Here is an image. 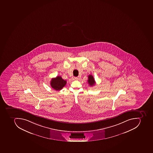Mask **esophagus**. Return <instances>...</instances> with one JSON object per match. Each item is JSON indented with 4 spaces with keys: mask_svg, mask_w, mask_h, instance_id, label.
Listing matches in <instances>:
<instances>
[{
    "mask_svg": "<svg viewBox=\"0 0 153 153\" xmlns=\"http://www.w3.org/2000/svg\"><path fill=\"white\" fill-rule=\"evenodd\" d=\"M73 79H74V80H75V79H78V77H73Z\"/></svg>",
    "mask_w": 153,
    "mask_h": 153,
    "instance_id": "34e87169",
    "label": "esophagus"
}]
</instances>
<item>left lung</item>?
Masks as SVG:
<instances>
[{"label": "left lung", "mask_w": 153, "mask_h": 153, "mask_svg": "<svg viewBox=\"0 0 153 153\" xmlns=\"http://www.w3.org/2000/svg\"><path fill=\"white\" fill-rule=\"evenodd\" d=\"M88 82L89 85L91 86H93L95 84V81L94 79V77L92 75H89L88 76Z\"/></svg>", "instance_id": "obj_1"}]
</instances>
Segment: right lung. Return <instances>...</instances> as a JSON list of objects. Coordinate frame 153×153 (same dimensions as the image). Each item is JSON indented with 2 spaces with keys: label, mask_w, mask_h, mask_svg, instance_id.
Wrapping results in <instances>:
<instances>
[{
  "label": "right lung",
  "mask_w": 153,
  "mask_h": 153,
  "mask_svg": "<svg viewBox=\"0 0 153 153\" xmlns=\"http://www.w3.org/2000/svg\"><path fill=\"white\" fill-rule=\"evenodd\" d=\"M66 80L62 79L61 76H57L56 78L52 79L51 80V86L56 91H60L65 86Z\"/></svg>",
  "instance_id": "right-lung-1"
}]
</instances>
